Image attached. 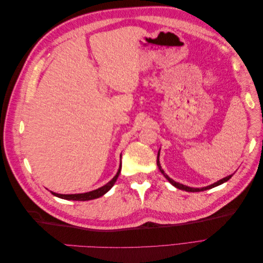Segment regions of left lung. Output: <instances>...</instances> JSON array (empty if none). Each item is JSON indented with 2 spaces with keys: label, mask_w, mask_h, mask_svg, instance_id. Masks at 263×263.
Returning <instances> with one entry per match:
<instances>
[{
  "label": "left lung",
  "mask_w": 263,
  "mask_h": 263,
  "mask_svg": "<svg viewBox=\"0 0 263 263\" xmlns=\"http://www.w3.org/2000/svg\"><path fill=\"white\" fill-rule=\"evenodd\" d=\"M160 150L158 151V157H157V165H158V168H159V170H160V172L163 174L164 176V178L168 180L171 184L173 185V186H176L177 189H180V190H183V191H186V192H201V191H205V190H210V189H213V187H215V186H218V185H220V184H222V183H225V182H227L230 178L233 177V174H230V176H228V177H225V178H222V179H220L219 181H217V182H215V183H213V184H211V185H208V186H205V187H191V186H187V185H184V184H181V183H179V182H176L174 180H172L171 178H169V176L168 174H166L164 171H163V169L161 168V164H160V161H159V156H160Z\"/></svg>",
  "instance_id": "1"
}]
</instances>
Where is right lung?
I'll use <instances>...</instances> for the list:
<instances>
[{
	"label": "right lung",
	"instance_id": "1",
	"mask_svg": "<svg viewBox=\"0 0 263 263\" xmlns=\"http://www.w3.org/2000/svg\"><path fill=\"white\" fill-rule=\"evenodd\" d=\"M122 157V155H121ZM122 170V163L119 164V168L117 170V173L115 174V177L110 180L108 183H106L105 185H103L97 190H93L90 191V192H86V193H78V194H59V193H54L52 191H50L51 194L63 198V200H69V201H90V200H95V198H99L100 196H103L105 193H107L108 191L112 189V186L115 184V182L119 176V173H121Z\"/></svg>",
	"mask_w": 263,
	"mask_h": 263
}]
</instances>
